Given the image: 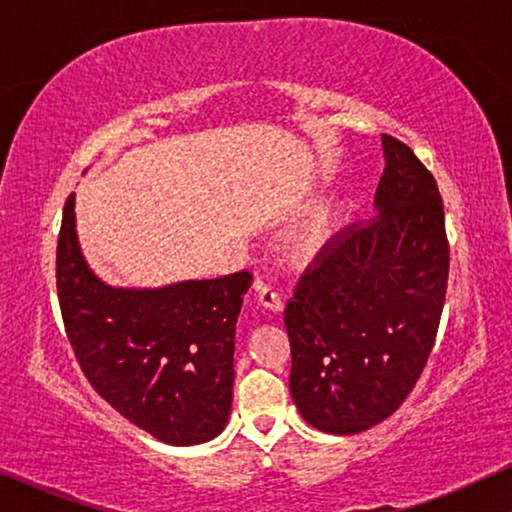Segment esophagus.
Instances as JSON below:
<instances>
[{
	"label": "esophagus",
	"instance_id": "obj_1",
	"mask_svg": "<svg viewBox=\"0 0 512 512\" xmlns=\"http://www.w3.org/2000/svg\"><path fill=\"white\" fill-rule=\"evenodd\" d=\"M257 301L262 308H269L273 312L282 310V296L271 285H266L264 280H257Z\"/></svg>",
	"mask_w": 512,
	"mask_h": 512
}]
</instances>
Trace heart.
I'll use <instances>...</instances> for the list:
<instances>
[{
  "label": "heart",
  "mask_w": 512,
  "mask_h": 512,
  "mask_svg": "<svg viewBox=\"0 0 512 512\" xmlns=\"http://www.w3.org/2000/svg\"><path fill=\"white\" fill-rule=\"evenodd\" d=\"M312 243H317V236H308V239H305V243H303V248H310Z\"/></svg>",
  "instance_id": "obj_1"
}]
</instances>
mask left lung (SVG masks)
Wrapping results in <instances>:
<instances>
[{
  "instance_id": "left-lung-1",
  "label": "left lung",
  "mask_w": 512,
  "mask_h": 512,
  "mask_svg": "<svg viewBox=\"0 0 512 512\" xmlns=\"http://www.w3.org/2000/svg\"><path fill=\"white\" fill-rule=\"evenodd\" d=\"M377 216L333 234L287 301L289 393L312 427L356 434L416 386L437 338L451 248L432 172L381 135Z\"/></svg>"
}]
</instances>
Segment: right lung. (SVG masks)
<instances>
[{"label": "right lung", "mask_w": 512, "mask_h": 512, "mask_svg": "<svg viewBox=\"0 0 512 512\" xmlns=\"http://www.w3.org/2000/svg\"><path fill=\"white\" fill-rule=\"evenodd\" d=\"M250 285V271L158 289L105 285L80 253L68 195L57 294L73 354L105 402L165 444H204L227 425L236 317Z\"/></svg>", "instance_id": "add662e5"}]
</instances>
